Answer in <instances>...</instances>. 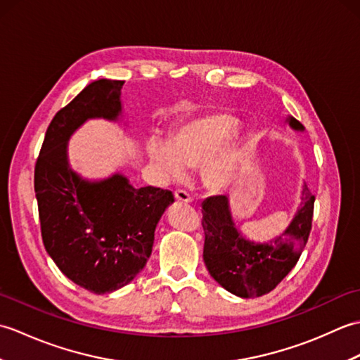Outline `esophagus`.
<instances>
[{"label": "esophagus", "instance_id": "34e87169", "mask_svg": "<svg viewBox=\"0 0 360 360\" xmlns=\"http://www.w3.org/2000/svg\"><path fill=\"white\" fill-rule=\"evenodd\" d=\"M174 200L178 202H182V204H188L190 201H192V198H190L184 190H176L174 192Z\"/></svg>", "mask_w": 360, "mask_h": 360}]
</instances>
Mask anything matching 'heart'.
<instances>
[{
	"label": "heart",
	"mask_w": 360,
	"mask_h": 360,
	"mask_svg": "<svg viewBox=\"0 0 360 360\" xmlns=\"http://www.w3.org/2000/svg\"><path fill=\"white\" fill-rule=\"evenodd\" d=\"M236 124L229 112H202L176 125L168 143L150 141L147 156L165 179H184L187 170L201 165L204 188L224 192L238 179L248 153L249 139Z\"/></svg>",
	"instance_id": "obj_1"
}]
</instances>
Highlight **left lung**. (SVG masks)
<instances>
[{"instance_id":"1","label":"left lung","mask_w":360,"mask_h":360,"mask_svg":"<svg viewBox=\"0 0 360 360\" xmlns=\"http://www.w3.org/2000/svg\"><path fill=\"white\" fill-rule=\"evenodd\" d=\"M285 122L292 131H304V127L292 116ZM314 201V195L303 182L300 205L292 219L278 235L262 243L244 238L233 221L229 196L207 198L202 202V257L212 278L241 298L271 292L297 264L307 246Z\"/></svg>"}]
</instances>
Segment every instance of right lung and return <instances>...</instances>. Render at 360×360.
Masks as SVG:
<instances>
[{
  "instance_id": "obj_1",
  "label": "right lung",
  "mask_w": 360,
  "mask_h": 360,
  "mask_svg": "<svg viewBox=\"0 0 360 360\" xmlns=\"http://www.w3.org/2000/svg\"><path fill=\"white\" fill-rule=\"evenodd\" d=\"M124 82L101 79L52 119L35 165V196L44 249L75 285L108 294L133 281L151 255L168 190L134 188L124 173L83 178L70 164V141L88 120L124 125Z\"/></svg>"
}]
</instances>
